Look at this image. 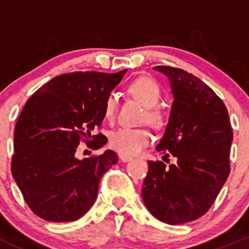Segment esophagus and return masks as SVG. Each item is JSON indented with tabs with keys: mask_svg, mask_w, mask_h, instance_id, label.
Instances as JSON below:
<instances>
[{
	"mask_svg": "<svg viewBox=\"0 0 249 249\" xmlns=\"http://www.w3.org/2000/svg\"><path fill=\"white\" fill-rule=\"evenodd\" d=\"M119 159L122 160V161L126 162V161H130V160H132V157H130V155H125V154H119Z\"/></svg>",
	"mask_w": 249,
	"mask_h": 249,
	"instance_id": "obj_1",
	"label": "esophagus"
}]
</instances>
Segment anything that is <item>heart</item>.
Returning a JSON list of instances; mask_svg holds the SVG:
<instances>
[{
    "mask_svg": "<svg viewBox=\"0 0 249 249\" xmlns=\"http://www.w3.org/2000/svg\"><path fill=\"white\" fill-rule=\"evenodd\" d=\"M127 90L145 107L143 122H148L155 127L164 126L166 123V114L161 108L157 107L161 99V90L158 83L147 77L137 78L129 85ZM117 105L118 100L115 94L110 92L107 95L105 100L104 114L109 122L114 120L117 114ZM150 141L152 134L147 127L123 126L112 131L109 135L110 147L120 154L125 155L137 154L149 144Z\"/></svg>",
    "mask_w": 249,
    "mask_h": 249,
    "instance_id": "b5f03b06",
    "label": "heart"
}]
</instances>
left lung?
<instances>
[{
	"label": "left lung",
	"instance_id": "obj_1",
	"mask_svg": "<svg viewBox=\"0 0 249 249\" xmlns=\"http://www.w3.org/2000/svg\"><path fill=\"white\" fill-rule=\"evenodd\" d=\"M154 69L169 77L175 97L157 150L177 162L148 161L142 197L158 219L182 224L202 217L227 182L232 130L224 102L202 80L176 67Z\"/></svg>",
	"mask_w": 249,
	"mask_h": 249
}]
</instances>
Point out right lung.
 Wrapping results in <instances>:
<instances>
[{
    "instance_id": "add662e5",
    "label": "right lung",
    "mask_w": 249,
    "mask_h": 249,
    "mask_svg": "<svg viewBox=\"0 0 249 249\" xmlns=\"http://www.w3.org/2000/svg\"><path fill=\"white\" fill-rule=\"evenodd\" d=\"M125 72L61 74L25 104L14 130L11 170L25 202L42 219L73 222L95 202L117 154L106 150L79 160L74 153L80 142L92 149L107 143L105 135L91 132L101 127L105 100Z\"/></svg>"
}]
</instances>
